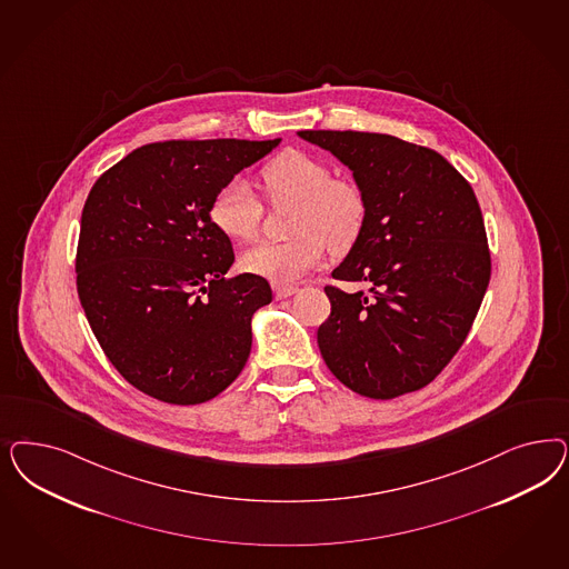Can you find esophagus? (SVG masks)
<instances>
[{
  "label": "esophagus",
  "mask_w": 569,
  "mask_h": 569,
  "mask_svg": "<svg viewBox=\"0 0 569 569\" xmlns=\"http://www.w3.org/2000/svg\"><path fill=\"white\" fill-rule=\"evenodd\" d=\"M299 289L293 287V284H274V295L276 299H287V297H291V295L297 293Z\"/></svg>",
  "instance_id": "esophagus-1"
}]
</instances>
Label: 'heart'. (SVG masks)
Returning a JSON list of instances; mask_svg holds the SVG:
<instances>
[{"mask_svg":"<svg viewBox=\"0 0 569 569\" xmlns=\"http://www.w3.org/2000/svg\"><path fill=\"white\" fill-rule=\"evenodd\" d=\"M261 186L270 201L297 202L289 240H259L240 263L247 272L276 284L295 282L322 263L327 247L343 253L360 239L368 218L365 190L348 178H335L332 167L308 152L287 150L261 169ZM209 216L226 237L251 240L261 223V202L251 183L232 178L213 197Z\"/></svg>","mask_w":569,"mask_h":569,"instance_id":"heart-1","label":"heart"}]
</instances>
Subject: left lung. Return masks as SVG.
Wrapping results in <instances>:
<instances>
[{"label":"left lung","instance_id":"obj_1","mask_svg":"<svg viewBox=\"0 0 569 569\" xmlns=\"http://www.w3.org/2000/svg\"><path fill=\"white\" fill-rule=\"evenodd\" d=\"M365 190L368 218L327 287L318 348L351 391L391 400L431 383L459 351L490 282V251L473 188L440 152L387 133L306 129Z\"/></svg>","mask_w":569,"mask_h":569}]
</instances>
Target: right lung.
I'll list each match as a JSON object with an SVG mask.
<instances>
[{
  "instance_id": "obj_1",
  "label": "right lung",
  "mask_w": 569,
  "mask_h": 569,
  "mask_svg": "<svg viewBox=\"0 0 569 569\" xmlns=\"http://www.w3.org/2000/svg\"><path fill=\"white\" fill-rule=\"evenodd\" d=\"M280 138L169 140L104 171L81 213L77 293L121 377L161 402L201 403L251 353V318L272 301L266 278H226L232 242L211 216L221 186Z\"/></svg>"
}]
</instances>
